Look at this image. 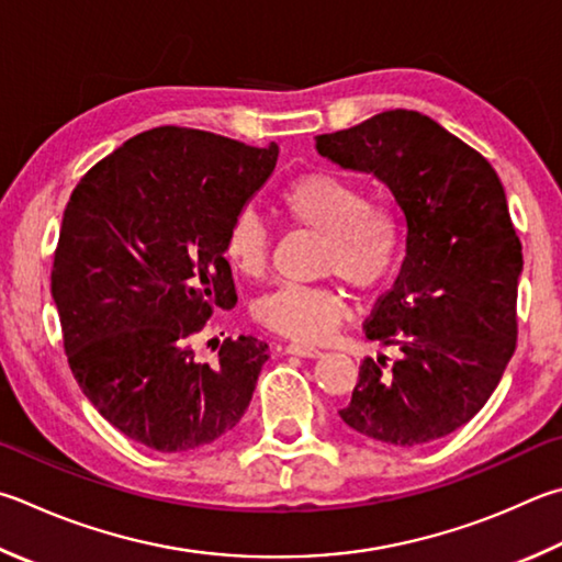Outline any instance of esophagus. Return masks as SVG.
Masks as SVG:
<instances>
[{"label":"esophagus","mask_w":562,"mask_h":562,"mask_svg":"<svg viewBox=\"0 0 562 562\" xmlns=\"http://www.w3.org/2000/svg\"><path fill=\"white\" fill-rule=\"evenodd\" d=\"M284 353L304 356V359H316V356H322V349H316V346L304 344V341H290L288 346H284Z\"/></svg>","instance_id":"34e87169"}]
</instances>
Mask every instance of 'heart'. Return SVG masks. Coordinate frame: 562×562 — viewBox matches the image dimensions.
Wrapping results in <instances>:
<instances>
[{
	"instance_id": "heart-1",
	"label": "heart",
	"mask_w": 562,
	"mask_h": 562,
	"mask_svg": "<svg viewBox=\"0 0 562 562\" xmlns=\"http://www.w3.org/2000/svg\"><path fill=\"white\" fill-rule=\"evenodd\" d=\"M280 209L292 226L322 238L316 272L341 278L349 288L373 292L393 278L403 260L405 218L395 199H366L361 181L316 169L294 177L280 193ZM226 258L246 278H260L270 262V231L260 213L246 206L226 231ZM349 307L329 284H282L255 304L268 329L300 341H322Z\"/></svg>"
}]
</instances>
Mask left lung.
Here are the masks:
<instances>
[{
  "instance_id": "8db88e82",
  "label": "left lung",
  "mask_w": 562,
  "mask_h": 562,
  "mask_svg": "<svg viewBox=\"0 0 562 562\" xmlns=\"http://www.w3.org/2000/svg\"><path fill=\"white\" fill-rule=\"evenodd\" d=\"M319 155L369 171L405 213V260L366 339L395 359H363L341 420L371 440L415 447L482 411L516 351L521 240L494 167L423 112L385 110L316 137Z\"/></svg>"
}]
</instances>
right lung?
<instances>
[{"label": "right lung", "mask_w": 562, "mask_h": 562, "mask_svg": "<svg viewBox=\"0 0 562 562\" xmlns=\"http://www.w3.org/2000/svg\"><path fill=\"white\" fill-rule=\"evenodd\" d=\"M280 149L189 127L127 139L70 193L50 270L80 391L157 452L211 445L246 415L268 344L238 336L201 361L193 339L236 307L226 231Z\"/></svg>", "instance_id": "right-lung-1"}]
</instances>
